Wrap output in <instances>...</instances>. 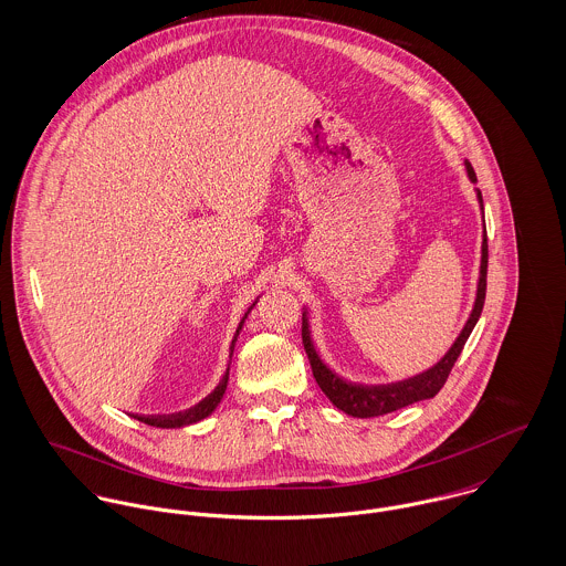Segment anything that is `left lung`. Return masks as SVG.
Here are the masks:
<instances>
[{"instance_id":"1","label":"left lung","mask_w":566,"mask_h":566,"mask_svg":"<svg viewBox=\"0 0 566 566\" xmlns=\"http://www.w3.org/2000/svg\"><path fill=\"white\" fill-rule=\"evenodd\" d=\"M467 165V174L469 180L475 185L478 176L471 167V163L464 161ZM478 193V202L482 209V218H484V200H482V191L475 187ZM485 272H488V240H485V222L484 235H482V261H480V279H478V292H475V303L471 310V316L467 324L462 326L460 335L455 337V342L451 344V348L440 357V361H436L431 368L407 377L401 381H392V384H355L348 381L344 377H339L333 368H328L324 364L314 337H312V323H310V312L307 307H303V344H305V353L310 357L314 377L321 386L324 395L328 397V401L335 405L337 409H342L348 416L355 418H373V416H384L390 411H397L401 407L416 403V401H424V399H433L440 388L444 386L453 364L458 361L469 335L473 333L475 324L482 316L485 301Z\"/></svg>"}]
</instances>
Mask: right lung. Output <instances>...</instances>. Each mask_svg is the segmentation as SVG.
<instances>
[{
    "label": "right lung",
    "mask_w": 566,
    "mask_h": 566,
    "mask_svg": "<svg viewBox=\"0 0 566 566\" xmlns=\"http://www.w3.org/2000/svg\"><path fill=\"white\" fill-rule=\"evenodd\" d=\"M256 301H259V296H256ZM256 301L248 307V312L243 314L242 323L238 326V331H235V335H233V342H231V353H229V357H233V350H235V342H238V337H240V331L243 328V323H245V318H248V314L252 312V307L256 305ZM229 366H231V359H229ZM227 384H229V368H227V373H224V377H222V381L216 386V390L211 392V395H207L200 403L193 405V407H189V409H182V411H174V413H130L133 418H137V420H142V422H146V424H150V427H161V429H180V427H189V424H193V422H200V420H205L207 416H211L213 411H216V407L220 405L222 401V397H224V392H227Z\"/></svg>",
    "instance_id": "right-lung-1"
}]
</instances>
